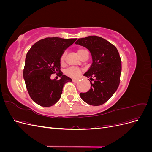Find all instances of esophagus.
I'll return each instance as SVG.
<instances>
[{
  "label": "esophagus",
  "instance_id": "esophagus-1",
  "mask_svg": "<svg viewBox=\"0 0 152 152\" xmlns=\"http://www.w3.org/2000/svg\"><path fill=\"white\" fill-rule=\"evenodd\" d=\"M72 81L73 82H77L78 81H79V80H77V79H72Z\"/></svg>",
  "mask_w": 152,
  "mask_h": 152
}]
</instances>
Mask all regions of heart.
Wrapping results in <instances>:
<instances>
[{
  "instance_id": "heart-1",
  "label": "heart",
  "mask_w": 152,
  "mask_h": 152,
  "mask_svg": "<svg viewBox=\"0 0 152 152\" xmlns=\"http://www.w3.org/2000/svg\"><path fill=\"white\" fill-rule=\"evenodd\" d=\"M86 52H87V51L84 49L79 48L77 49V54H78V55H79V56L80 58H81L82 56V55H83ZM66 54V53L65 52L61 55V58H60L61 63H63V62H64V61H65ZM81 72H82V70H80V69L77 68L72 67V68L67 69V70L65 71V74L67 76L72 77V78H77L80 75Z\"/></svg>"
}]
</instances>
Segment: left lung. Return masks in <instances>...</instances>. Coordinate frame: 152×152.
I'll list each match as a JSON object with an SVG mask.
<instances>
[{
	"instance_id": "8db88e82",
	"label": "left lung",
	"mask_w": 152,
	"mask_h": 152,
	"mask_svg": "<svg viewBox=\"0 0 152 152\" xmlns=\"http://www.w3.org/2000/svg\"><path fill=\"white\" fill-rule=\"evenodd\" d=\"M75 44L88 49L93 58L91 66L84 75L94 82L90 81L91 89L81 93L80 97L91 105L103 104L112 97L120 84L122 64L118 50L107 40L95 35L78 39Z\"/></svg>"
}]
</instances>
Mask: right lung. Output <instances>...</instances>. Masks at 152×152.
Returning a JSON list of instances; mask_svg holds the SVG:
<instances>
[{"label": "right lung", "instance_id": "1", "mask_svg": "<svg viewBox=\"0 0 152 152\" xmlns=\"http://www.w3.org/2000/svg\"><path fill=\"white\" fill-rule=\"evenodd\" d=\"M77 39L47 37L32 45L26 54L23 78L30 98L40 106L49 107L61 98L63 87L72 79L61 73V79H50L60 70V58Z\"/></svg>", "mask_w": 152, "mask_h": 152}]
</instances>
